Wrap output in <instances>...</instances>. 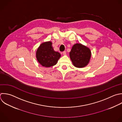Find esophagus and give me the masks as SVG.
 <instances>
[{"label":"esophagus","instance_id":"obj_1","mask_svg":"<svg viewBox=\"0 0 122 122\" xmlns=\"http://www.w3.org/2000/svg\"><path fill=\"white\" fill-rule=\"evenodd\" d=\"M62 54H63V55H66V51H63V52H62Z\"/></svg>","mask_w":122,"mask_h":122}]
</instances>
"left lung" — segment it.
I'll list each match as a JSON object with an SVG mask.
<instances>
[{"label":"left lung","mask_w":122,"mask_h":122,"mask_svg":"<svg viewBox=\"0 0 122 122\" xmlns=\"http://www.w3.org/2000/svg\"><path fill=\"white\" fill-rule=\"evenodd\" d=\"M91 56L90 50L80 43L74 44L70 52V57L73 65L83 68L89 62Z\"/></svg>","instance_id":"left-lung-1"}]
</instances>
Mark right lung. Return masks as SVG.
<instances>
[{
  "instance_id": "right-lung-1",
  "label": "right lung",
  "mask_w": 122,
  "mask_h": 122,
  "mask_svg": "<svg viewBox=\"0 0 122 122\" xmlns=\"http://www.w3.org/2000/svg\"><path fill=\"white\" fill-rule=\"evenodd\" d=\"M60 57V53L54 51L52 43L50 41L42 43L36 52V57L39 62L46 67L55 65Z\"/></svg>"
}]
</instances>
